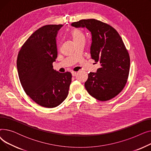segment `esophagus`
I'll return each mask as SVG.
<instances>
[{
  "instance_id": "esophagus-1",
  "label": "esophagus",
  "mask_w": 151,
  "mask_h": 151,
  "mask_svg": "<svg viewBox=\"0 0 151 151\" xmlns=\"http://www.w3.org/2000/svg\"><path fill=\"white\" fill-rule=\"evenodd\" d=\"M76 73H77L76 72V71H72V72H71V74H72V76H76Z\"/></svg>"
}]
</instances>
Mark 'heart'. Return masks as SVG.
<instances>
[{"label": "heart", "instance_id": "obj_1", "mask_svg": "<svg viewBox=\"0 0 151 151\" xmlns=\"http://www.w3.org/2000/svg\"><path fill=\"white\" fill-rule=\"evenodd\" d=\"M71 36L72 37L75 43L80 41L81 40H84L85 38L84 34L83 32L78 29H75L71 32Z\"/></svg>", "mask_w": 151, "mask_h": 151}]
</instances>
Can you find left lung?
Listing matches in <instances>:
<instances>
[{"instance_id":"obj_1","label":"left lung","mask_w":151,"mask_h":151,"mask_svg":"<svg viewBox=\"0 0 151 151\" xmlns=\"http://www.w3.org/2000/svg\"><path fill=\"white\" fill-rule=\"evenodd\" d=\"M71 26L91 32V58L100 63L96 73L88 74L86 89L100 101L112 99L122 91L129 74L130 56L122 38L113 27L95 19H81Z\"/></svg>"}]
</instances>
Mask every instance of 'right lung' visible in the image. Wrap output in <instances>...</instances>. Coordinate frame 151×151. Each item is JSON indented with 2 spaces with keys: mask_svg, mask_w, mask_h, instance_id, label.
Returning a JSON list of instances; mask_svg holds the SVG:
<instances>
[{
  "mask_svg": "<svg viewBox=\"0 0 151 151\" xmlns=\"http://www.w3.org/2000/svg\"><path fill=\"white\" fill-rule=\"evenodd\" d=\"M62 24L37 29L22 46L17 58L21 84L27 96L42 106H59L68 94L71 74L53 69L58 57L56 38Z\"/></svg>",
  "mask_w": 151,
  "mask_h": 151,
  "instance_id": "obj_1",
  "label": "right lung"
}]
</instances>
